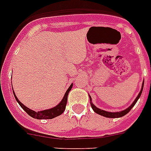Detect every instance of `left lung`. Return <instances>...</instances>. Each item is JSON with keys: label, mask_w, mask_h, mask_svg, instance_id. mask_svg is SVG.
Segmentation results:
<instances>
[{"label": "left lung", "mask_w": 151, "mask_h": 151, "mask_svg": "<svg viewBox=\"0 0 151 151\" xmlns=\"http://www.w3.org/2000/svg\"><path fill=\"white\" fill-rule=\"evenodd\" d=\"M143 85H144V82L142 83V89L140 91V92H139V96H137V98L135 99V100L134 101V103L131 104V106L128 107L127 109L124 110L123 111H119V112H108V111H103L101 109H99L98 107H96L92 103H91V108L94 110V111L97 113V114H100L102 116H104V117H107V118H119V117H122L123 115H125L128 113V112L130 111L131 110V108L134 106V104H136V102L138 101V99H139V97L141 96V94L142 92V88H143ZM90 99H91L90 97Z\"/></svg>", "instance_id": "8db88e82"}]
</instances>
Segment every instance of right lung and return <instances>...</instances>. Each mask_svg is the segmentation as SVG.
I'll return each mask as SVG.
<instances>
[{"mask_svg":"<svg viewBox=\"0 0 151 151\" xmlns=\"http://www.w3.org/2000/svg\"><path fill=\"white\" fill-rule=\"evenodd\" d=\"M72 88V84L69 87V88L67 90L65 95L63 96V99H62V101L60 103V104L57 105L55 107L53 108H51V109L48 110H45V111H38L36 112L32 111V110H30L29 108H28L27 106H25L24 104H22L20 103L18 99L17 98L16 96L15 93L13 92V95L15 96L16 100L18 102V104H20V106L23 108L26 112L27 114H29L31 117L34 118V119H53V118L56 117V116H59L65 110V107H66L67 105V102H68V93L70 91V90Z\"/></svg>","mask_w":151,"mask_h":151,"instance_id":"add662e5","label":"right lung"}]
</instances>
